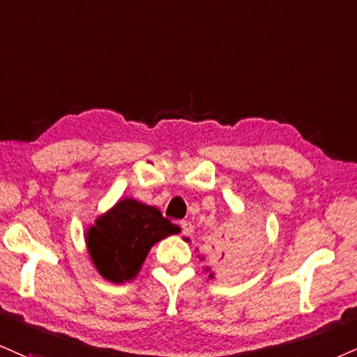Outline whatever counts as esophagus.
I'll return each instance as SVG.
<instances>
[{
  "label": "esophagus",
  "mask_w": 357,
  "mask_h": 357,
  "mask_svg": "<svg viewBox=\"0 0 357 357\" xmlns=\"http://www.w3.org/2000/svg\"><path fill=\"white\" fill-rule=\"evenodd\" d=\"M180 227H182V233L185 236H190L192 233H193V225H192V222H187V220H183L182 223H180Z\"/></svg>",
  "instance_id": "34e87169"
}]
</instances>
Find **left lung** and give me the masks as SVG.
I'll return each mask as SVG.
<instances>
[{
    "label": "left lung",
    "instance_id": "obj_1",
    "mask_svg": "<svg viewBox=\"0 0 357 357\" xmlns=\"http://www.w3.org/2000/svg\"><path fill=\"white\" fill-rule=\"evenodd\" d=\"M185 240L190 241L188 238ZM255 253H257V238H255L253 231L236 235V231L230 233L223 230L212 243L210 259H212L215 271L222 273V275L223 273L231 275V273L246 270L253 261ZM206 270L210 271V276L215 275L212 268L206 266Z\"/></svg>",
    "mask_w": 357,
    "mask_h": 357
}]
</instances>
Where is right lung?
Segmentation results:
<instances>
[{
  "instance_id": "obj_1",
  "label": "right lung",
  "mask_w": 357,
  "mask_h": 357,
  "mask_svg": "<svg viewBox=\"0 0 357 357\" xmlns=\"http://www.w3.org/2000/svg\"><path fill=\"white\" fill-rule=\"evenodd\" d=\"M180 233V227L162 217L155 206L135 199L119 200L99 215L84 233L96 270L111 283H129L139 275L157 241Z\"/></svg>"
}]
</instances>
